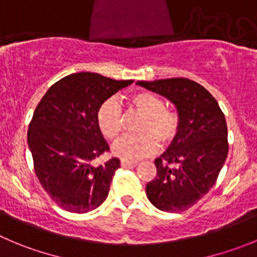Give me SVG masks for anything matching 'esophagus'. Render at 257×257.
I'll use <instances>...</instances> for the list:
<instances>
[{"label":"esophagus","instance_id":"obj_1","mask_svg":"<svg viewBox=\"0 0 257 257\" xmlns=\"http://www.w3.org/2000/svg\"><path fill=\"white\" fill-rule=\"evenodd\" d=\"M120 165H121V167H136L138 164H137V162H133V161H126V160H121Z\"/></svg>","mask_w":257,"mask_h":257}]
</instances>
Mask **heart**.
<instances>
[{"instance_id": "b5f03b06", "label": "heart", "mask_w": 257, "mask_h": 257, "mask_svg": "<svg viewBox=\"0 0 257 257\" xmlns=\"http://www.w3.org/2000/svg\"><path fill=\"white\" fill-rule=\"evenodd\" d=\"M132 106L145 115L140 125L141 134L125 137L112 147V153L121 160L137 161L152 155L158 143L167 146L176 138L180 131V116L176 111L165 107L161 97L151 92H136L129 99ZM97 125L111 142L123 133V114L115 100H106L97 111Z\"/></svg>"}]
</instances>
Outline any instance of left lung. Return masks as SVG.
<instances>
[{
  "label": "left lung",
  "instance_id": "left-lung-1",
  "mask_svg": "<svg viewBox=\"0 0 257 257\" xmlns=\"http://www.w3.org/2000/svg\"><path fill=\"white\" fill-rule=\"evenodd\" d=\"M176 107L180 131L155 160L157 175L146 186L157 209L179 213L200 200L217 181L228 153L227 123L209 91L188 78L138 81Z\"/></svg>",
  "mask_w": 257,
  "mask_h": 257
}]
</instances>
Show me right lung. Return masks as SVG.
<instances>
[{"instance_id": "right-lung-1", "label": "right lung", "mask_w": 257, "mask_h": 257, "mask_svg": "<svg viewBox=\"0 0 257 257\" xmlns=\"http://www.w3.org/2000/svg\"><path fill=\"white\" fill-rule=\"evenodd\" d=\"M132 83L91 72L72 73L54 83L38 104L29 125V150L38 180L64 210L91 212L107 198L120 161L91 164L109 151L97 125V111Z\"/></svg>"}]
</instances>
